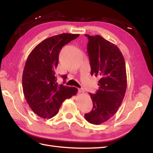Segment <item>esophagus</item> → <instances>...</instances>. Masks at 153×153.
Here are the masks:
<instances>
[{
    "instance_id": "esophagus-1",
    "label": "esophagus",
    "mask_w": 153,
    "mask_h": 153,
    "mask_svg": "<svg viewBox=\"0 0 153 153\" xmlns=\"http://www.w3.org/2000/svg\"><path fill=\"white\" fill-rule=\"evenodd\" d=\"M78 92L81 93H84L85 91H84V90L83 89H78Z\"/></svg>"
}]
</instances>
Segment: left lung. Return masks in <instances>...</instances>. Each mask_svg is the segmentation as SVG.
<instances>
[{"mask_svg":"<svg viewBox=\"0 0 153 153\" xmlns=\"http://www.w3.org/2000/svg\"><path fill=\"white\" fill-rule=\"evenodd\" d=\"M91 68V74L99 77V90L89 93L93 107L85 114L89 123L99 125L115 114L124 98L127 87V76L124 58L116 45L100 35L85 34Z\"/></svg>","mask_w":153,"mask_h":153,"instance_id":"left-lung-1","label":"left lung"}]
</instances>
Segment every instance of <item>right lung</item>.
Listing matches in <instances>:
<instances>
[{"instance_id":"right-lung-1","label":"right lung","mask_w":153,"mask_h":153,"mask_svg":"<svg viewBox=\"0 0 153 153\" xmlns=\"http://www.w3.org/2000/svg\"><path fill=\"white\" fill-rule=\"evenodd\" d=\"M79 35L62 33L47 38L27 58L22 76L23 92L31 109L44 119L56 116L62 103L77 93L76 87L58 85L55 70L61 48Z\"/></svg>"}]
</instances>
